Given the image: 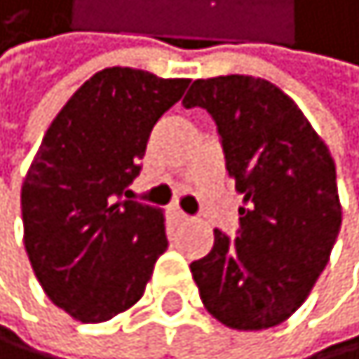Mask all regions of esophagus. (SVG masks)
Returning <instances> with one entry per match:
<instances>
[{"label":"esophagus","mask_w":359,"mask_h":359,"mask_svg":"<svg viewBox=\"0 0 359 359\" xmlns=\"http://www.w3.org/2000/svg\"><path fill=\"white\" fill-rule=\"evenodd\" d=\"M170 214H172V218L176 220V223H185V220H189V216H187V214H183L181 210H178V207H172Z\"/></svg>","instance_id":"34e87169"}]
</instances>
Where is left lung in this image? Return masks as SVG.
<instances>
[{
  "label": "left lung",
  "mask_w": 359,
  "mask_h": 359,
  "mask_svg": "<svg viewBox=\"0 0 359 359\" xmlns=\"http://www.w3.org/2000/svg\"><path fill=\"white\" fill-rule=\"evenodd\" d=\"M183 105L212 114L243 194L238 236L214 229L212 252L189 264L201 300L229 329L280 325L309 296L342 225L329 147L293 99L264 79H196Z\"/></svg>",
  "instance_id": "8db88e82"
}]
</instances>
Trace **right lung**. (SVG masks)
<instances>
[{
	"mask_svg": "<svg viewBox=\"0 0 359 359\" xmlns=\"http://www.w3.org/2000/svg\"><path fill=\"white\" fill-rule=\"evenodd\" d=\"M189 79L134 68L90 76L50 123L21 185L24 245L46 296L79 322L141 300L168 249L158 207L123 201L149 132Z\"/></svg>",
	"mask_w": 359,
	"mask_h": 359,
	"instance_id": "right-lung-1",
	"label": "right lung"
}]
</instances>
